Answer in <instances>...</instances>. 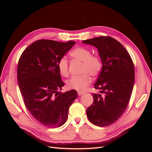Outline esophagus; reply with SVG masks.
Instances as JSON below:
<instances>
[{
    "mask_svg": "<svg viewBox=\"0 0 152 152\" xmlns=\"http://www.w3.org/2000/svg\"><path fill=\"white\" fill-rule=\"evenodd\" d=\"M83 94H84V92H81V91L78 92V95H79V96H81V95H82Z\"/></svg>",
    "mask_w": 152,
    "mask_h": 152,
    "instance_id": "obj_1",
    "label": "esophagus"
}]
</instances>
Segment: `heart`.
<instances>
[{
  "mask_svg": "<svg viewBox=\"0 0 152 152\" xmlns=\"http://www.w3.org/2000/svg\"><path fill=\"white\" fill-rule=\"evenodd\" d=\"M70 56L80 62H82L81 72L83 74L72 77L67 82V87L70 89L79 91H84L91 83V77H95L99 75L102 69L103 63L102 59L97 55L92 54L88 49L79 47L72 50L70 53ZM58 68L61 74L67 76L68 74V62L65 57H62L58 63Z\"/></svg>",
  "mask_w": 152,
  "mask_h": 152,
  "instance_id": "obj_1",
  "label": "heart"
}]
</instances>
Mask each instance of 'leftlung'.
<instances>
[{
	"mask_svg": "<svg viewBox=\"0 0 152 152\" xmlns=\"http://www.w3.org/2000/svg\"><path fill=\"white\" fill-rule=\"evenodd\" d=\"M98 49L103 66L93 94V103L87 109L89 121L96 126L111 125L120 118L129 102L134 83V66L127 50L111 37L102 36L82 41Z\"/></svg>",
	"mask_w": 152,
	"mask_h": 152,
	"instance_id": "obj_1",
	"label": "left lung"
}]
</instances>
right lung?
I'll list each match as a JSON object with an SVG mask.
<instances>
[{
  "label": "right lung",
  "mask_w": 152,
  "mask_h": 152,
  "mask_svg": "<svg viewBox=\"0 0 152 152\" xmlns=\"http://www.w3.org/2000/svg\"><path fill=\"white\" fill-rule=\"evenodd\" d=\"M74 41L37 40L26 48L18 61V85L26 108L37 121L50 128L65 124L69 107L77 98L75 90L62 93L64 82L58 68Z\"/></svg>",
  "instance_id": "obj_1"
}]
</instances>
